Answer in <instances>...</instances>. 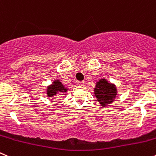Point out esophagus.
<instances>
[{"mask_svg": "<svg viewBox=\"0 0 156 156\" xmlns=\"http://www.w3.org/2000/svg\"><path fill=\"white\" fill-rule=\"evenodd\" d=\"M77 84H78V86H80V87H83V86H84V82L83 81H79V82L77 83Z\"/></svg>", "mask_w": 156, "mask_h": 156, "instance_id": "1", "label": "esophagus"}]
</instances>
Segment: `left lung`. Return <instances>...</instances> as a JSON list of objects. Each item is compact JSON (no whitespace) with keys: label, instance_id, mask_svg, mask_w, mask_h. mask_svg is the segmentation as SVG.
<instances>
[{"label":"left lung","instance_id":"8db88e82","mask_svg":"<svg viewBox=\"0 0 156 156\" xmlns=\"http://www.w3.org/2000/svg\"><path fill=\"white\" fill-rule=\"evenodd\" d=\"M94 95L102 106H106L115 100L117 89L114 83L108 82L105 78L100 79L96 83Z\"/></svg>","mask_w":156,"mask_h":156}]
</instances>
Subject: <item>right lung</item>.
Wrapping results in <instances>:
<instances>
[{"mask_svg": "<svg viewBox=\"0 0 156 156\" xmlns=\"http://www.w3.org/2000/svg\"><path fill=\"white\" fill-rule=\"evenodd\" d=\"M68 88L65 87L60 80H56L47 87V94L49 97L56 96L59 93H63L67 92Z\"/></svg>", "mask_w": 156, "mask_h": 156, "instance_id": "obj_1", "label": "right lung"}]
</instances>
